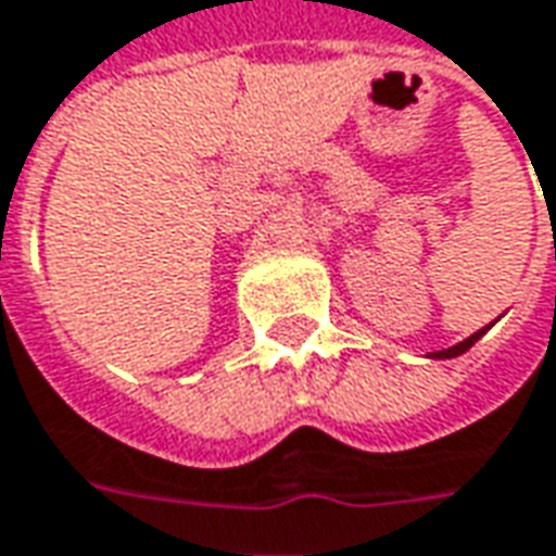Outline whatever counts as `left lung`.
Instances as JSON below:
<instances>
[{
  "mask_svg": "<svg viewBox=\"0 0 556 556\" xmlns=\"http://www.w3.org/2000/svg\"><path fill=\"white\" fill-rule=\"evenodd\" d=\"M488 328H491V325H488ZM488 328H481V331H476L472 337H467V340H460L457 345H448V349H440V352H430V358H457V355H464V352H469V345L476 343Z\"/></svg>",
  "mask_w": 556,
  "mask_h": 556,
  "instance_id": "8db88e82",
  "label": "left lung"
}]
</instances>
